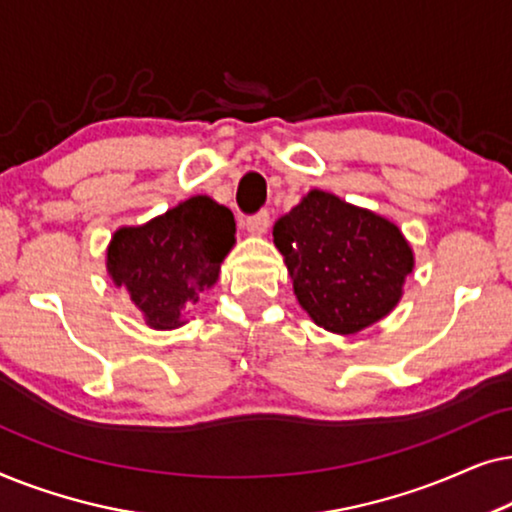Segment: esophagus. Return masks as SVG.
Here are the masks:
<instances>
[{
	"instance_id": "34e87169",
	"label": "esophagus",
	"mask_w": 512,
	"mask_h": 512,
	"mask_svg": "<svg viewBox=\"0 0 512 512\" xmlns=\"http://www.w3.org/2000/svg\"><path fill=\"white\" fill-rule=\"evenodd\" d=\"M268 226H270V214L265 212H258V214H254V216H249L247 219V230L249 233H256V235H263L265 230H268Z\"/></svg>"
}]
</instances>
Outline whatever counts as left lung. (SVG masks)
<instances>
[{"instance_id":"8db88e82","label":"left lung","mask_w":512,"mask_h":512,"mask_svg":"<svg viewBox=\"0 0 512 512\" xmlns=\"http://www.w3.org/2000/svg\"><path fill=\"white\" fill-rule=\"evenodd\" d=\"M272 237L300 307L340 335L387 317L415 268L396 223L317 188L277 219Z\"/></svg>"}]
</instances>
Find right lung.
Masks as SVG:
<instances>
[{
	"label": "right lung",
	"instance_id": "obj_1",
	"mask_svg": "<svg viewBox=\"0 0 512 512\" xmlns=\"http://www.w3.org/2000/svg\"><path fill=\"white\" fill-rule=\"evenodd\" d=\"M235 244V219L207 195H193L144 226L118 228L107 249V272L128 291L146 326L172 331L186 310L219 279Z\"/></svg>",
	"mask_w": 512,
	"mask_h": 512
}]
</instances>
